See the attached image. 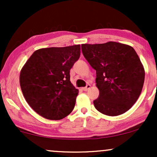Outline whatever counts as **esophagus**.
Segmentation results:
<instances>
[{"label":"esophagus","mask_w":157,"mask_h":157,"mask_svg":"<svg viewBox=\"0 0 157 157\" xmlns=\"http://www.w3.org/2000/svg\"><path fill=\"white\" fill-rule=\"evenodd\" d=\"M90 88H91V85L87 84V85H86V87L82 88V90H83V91H88V90H89Z\"/></svg>","instance_id":"esophagus-1"}]
</instances>
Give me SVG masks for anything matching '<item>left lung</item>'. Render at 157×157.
Instances as JSON below:
<instances>
[{"label":"left lung","instance_id":"left-lung-1","mask_svg":"<svg viewBox=\"0 0 157 157\" xmlns=\"http://www.w3.org/2000/svg\"><path fill=\"white\" fill-rule=\"evenodd\" d=\"M82 55L96 70L100 91L94 105L100 113L118 116L128 111L141 94L145 70L131 46L117 42L82 44Z\"/></svg>","mask_w":157,"mask_h":157}]
</instances>
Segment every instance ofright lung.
Segmentation results:
<instances>
[{
	"mask_svg": "<svg viewBox=\"0 0 157 157\" xmlns=\"http://www.w3.org/2000/svg\"><path fill=\"white\" fill-rule=\"evenodd\" d=\"M80 56V45L40 48L23 66L20 74L23 94L43 117L58 120L73 111L79 91L70 81V70Z\"/></svg>",
	"mask_w": 157,
	"mask_h": 157,
	"instance_id": "right-lung-1",
	"label": "right lung"
}]
</instances>
